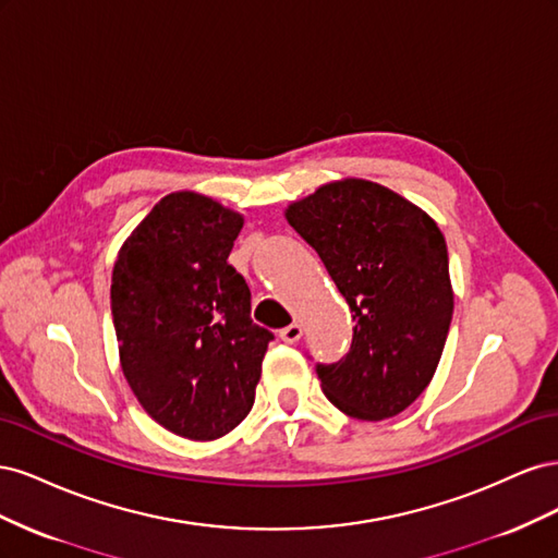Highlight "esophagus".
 Returning <instances> with one entry per match:
<instances>
[{"label":"esophagus","instance_id":"obj_1","mask_svg":"<svg viewBox=\"0 0 558 558\" xmlns=\"http://www.w3.org/2000/svg\"><path fill=\"white\" fill-rule=\"evenodd\" d=\"M279 337H281L283 342L293 344V342H298L300 337H302V326H300V324H291V326H286V328H281V330H279Z\"/></svg>","mask_w":558,"mask_h":558}]
</instances>
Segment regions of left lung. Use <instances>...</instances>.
I'll use <instances>...</instances> for the list:
<instances>
[{
    "instance_id": "1",
    "label": "left lung",
    "mask_w": 558,
    "mask_h": 558,
    "mask_svg": "<svg viewBox=\"0 0 558 558\" xmlns=\"http://www.w3.org/2000/svg\"><path fill=\"white\" fill-rule=\"evenodd\" d=\"M353 312L351 347L316 363L326 398L353 418L396 416L424 393L453 314L440 228L398 193L344 179L286 209Z\"/></svg>"
}]
</instances>
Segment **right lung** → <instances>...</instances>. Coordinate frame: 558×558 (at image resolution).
Returning a JSON list of instances; mask_svg holds the SVG:
<instances>
[{
  "mask_svg": "<svg viewBox=\"0 0 558 558\" xmlns=\"http://www.w3.org/2000/svg\"><path fill=\"white\" fill-rule=\"evenodd\" d=\"M242 226L211 197L172 193L113 265L123 375L142 408L189 440H216L242 424L275 340L251 320V291L228 263Z\"/></svg>",
  "mask_w": 558,
  "mask_h": 558,
  "instance_id": "1",
  "label": "right lung"
}]
</instances>
